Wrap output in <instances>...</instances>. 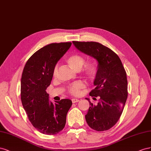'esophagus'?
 Segmentation results:
<instances>
[{
    "mask_svg": "<svg viewBox=\"0 0 151 151\" xmlns=\"http://www.w3.org/2000/svg\"><path fill=\"white\" fill-rule=\"evenodd\" d=\"M79 102V100L77 99H72V102L73 103H76V102Z\"/></svg>",
    "mask_w": 151,
    "mask_h": 151,
    "instance_id": "34e87169",
    "label": "esophagus"
}]
</instances>
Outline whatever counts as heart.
<instances>
[{"instance_id": "obj_1", "label": "heart", "mask_w": 151, "mask_h": 151, "mask_svg": "<svg viewBox=\"0 0 151 151\" xmlns=\"http://www.w3.org/2000/svg\"><path fill=\"white\" fill-rule=\"evenodd\" d=\"M66 62L69 65L76 71H79L83 66L84 67L83 71L89 78H94V76L96 75L97 66L96 62L93 61H90L84 64L85 58L83 55L79 54H73L70 55L66 59ZM83 64H84V65H83ZM58 73V66H55L53 73L54 76H57ZM85 84L81 81L75 82L68 88V92L73 95V96H78L81 93V90L85 88Z\"/></svg>"}]
</instances>
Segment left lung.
<instances>
[{"mask_svg":"<svg viewBox=\"0 0 151 151\" xmlns=\"http://www.w3.org/2000/svg\"><path fill=\"white\" fill-rule=\"evenodd\" d=\"M80 51L96 59L97 71L95 88L89 95L100 97L97 105L89 101L90 107L85 119L93 130H109L118 122L128 97L127 73L118 55L108 47L96 42L73 41ZM88 100V99H87Z\"/></svg>","mask_w":151,"mask_h":151,"instance_id":"1","label":"left lung"}]
</instances>
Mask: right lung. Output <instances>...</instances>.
Listing matches in <instances>:
<instances>
[{
  "label": "right lung",
  "mask_w": 151,
  "mask_h": 151,
  "mask_svg": "<svg viewBox=\"0 0 151 151\" xmlns=\"http://www.w3.org/2000/svg\"><path fill=\"white\" fill-rule=\"evenodd\" d=\"M71 42L52 43L35 52L26 63L21 80V99L29 122L43 134L55 135L65 127L72 101L64 99L49 101L46 89L54 68Z\"/></svg>",
  "instance_id": "obj_1"
}]
</instances>
